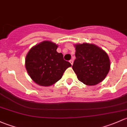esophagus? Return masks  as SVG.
Returning a JSON list of instances; mask_svg holds the SVG:
<instances>
[{
  "label": "esophagus",
  "mask_w": 127,
  "mask_h": 127,
  "mask_svg": "<svg viewBox=\"0 0 127 127\" xmlns=\"http://www.w3.org/2000/svg\"><path fill=\"white\" fill-rule=\"evenodd\" d=\"M69 62H70V63L71 64V65H73V60H70Z\"/></svg>",
  "instance_id": "esophagus-1"
}]
</instances>
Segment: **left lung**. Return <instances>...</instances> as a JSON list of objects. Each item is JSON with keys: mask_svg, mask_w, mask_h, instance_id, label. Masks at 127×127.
<instances>
[{"mask_svg": "<svg viewBox=\"0 0 127 127\" xmlns=\"http://www.w3.org/2000/svg\"><path fill=\"white\" fill-rule=\"evenodd\" d=\"M76 59L72 66L78 80L87 86L103 81L109 73L111 63L103 49L92 43L76 44Z\"/></svg>", "mask_w": 127, "mask_h": 127, "instance_id": "8db88e82", "label": "left lung"}]
</instances>
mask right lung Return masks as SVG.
<instances>
[{
  "instance_id": "1",
  "label": "right lung",
  "mask_w": 127,
  "mask_h": 127,
  "mask_svg": "<svg viewBox=\"0 0 127 127\" xmlns=\"http://www.w3.org/2000/svg\"><path fill=\"white\" fill-rule=\"evenodd\" d=\"M58 45L43 41L33 46L25 60L26 68L31 79L41 86H50L62 78L64 71L71 66L57 52Z\"/></svg>"
}]
</instances>
